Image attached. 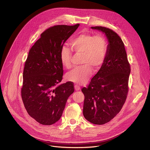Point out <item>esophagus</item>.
Masks as SVG:
<instances>
[{
    "label": "esophagus",
    "mask_w": 150,
    "mask_h": 150,
    "mask_svg": "<svg viewBox=\"0 0 150 150\" xmlns=\"http://www.w3.org/2000/svg\"><path fill=\"white\" fill-rule=\"evenodd\" d=\"M74 87H75V90H76V91H78V90H80V87L79 86V85H75V86H74Z\"/></svg>",
    "instance_id": "1"
}]
</instances>
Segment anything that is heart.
Here are the masks:
<instances>
[{"instance_id": "heart-1", "label": "heart", "mask_w": 150, "mask_h": 150, "mask_svg": "<svg viewBox=\"0 0 150 150\" xmlns=\"http://www.w3.org/2000/svg\"><path fill=\"white\" fill-rule=\"evenodd\" d=\"M76 54L82 55L81 67L74 69L67 74V79L78 84L82 85L92 75V68L98 70L104 63L108 54V42L101 35L82 33L78 35L70 42ZM72 52L67 46H63L60 53L62 65L67 68H72Z\"/></svg>"}]
</instances>
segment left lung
<instances>
[{"mask_svg": "<svg viewBox=\"0 0 150 150\" xmlns=\"http://www.w3.org/2000/svg\"><path fill=\"white\" fill-rule=\"evenodd\" d=\"M91 28L105 33L109 45L101 68L88 86L81 90L85 96L83 115L93 124L103 125L119 113L126 101L131 67L123 42L116 33L101 26Z\"/></svg>", "mask_w": 150, "mask_h": 150, "instance_id": "left-lung-1", "label": "left lung"}]
</instances>
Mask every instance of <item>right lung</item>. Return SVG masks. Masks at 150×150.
<instances>
[{"mask_svg":"<svg viewBox=\"0 0 150 150\" xmlns=\"http://www.w3.org/2000/svg\"><path fill=\"white\" fill-rule=\"evenodd\" d=\"M79 25L49 28L29 51L24 68L21 97L28 115L40 124L51 125L57 122L68 97L74 91L71 81L57 84L63 74L61 48Z\"/></svg>","mask_w":150,"mask_h":150,"instance_id":"add662e5","label":"right lung"}]
</instances>
